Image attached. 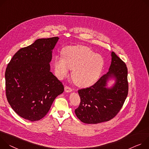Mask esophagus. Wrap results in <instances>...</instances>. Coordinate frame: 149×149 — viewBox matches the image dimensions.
Segmentation results:
<instances>
[{
  "label": "esophagus",
  "instance_id": "34e87169",
  "mask_svg": "<svg viewBox=\"0 0 149 149\" xmlns=\"http://www.w3.org/2000/svg\"><path fill=\"white\" fill-rule=\"evenodd\" d=\"M64 90L66 92H70L72 91V89L71 88H70L69 86H65L64 87Z\"/></svg>",
  "mask_w": 149,
  "mask_h": 149
}]
</instances>
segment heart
Masks as SVG:
<instances>
[{"label": "heart", "instance_id": "obj_1", "mask_svg": "<svg viewBox=\"0 0 149 149\" xmlns=\"http://www.w3.org/2000/svg\"><path fill=\"white\" fill-rule=\"evenodd\" d=\"M62 57L56 58L54 62L57 76L62 79L67 76L72 69L73 80L81 87L93 84L100 76L104 64L103 57L94 54L86 46L65 48L62 52Z\"/></svg>", "mask_w": 149, "mask_h": 149}]
</instances>
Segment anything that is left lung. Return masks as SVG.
Wrapping results in <instances>:
<instances>
[{
    "instance_id": "left-lung-1",
    "label": "left lung",
    "mask_w": 149,
    "mask_h": 149,
    "mask_svg": "<svg viewBox=\"0 0 149 149\" xmlns=\"http://www.w3.org/2000/svg\"><path fill=\"white\" fill-rule=\"evenodd\" d=\"M111 56L108 72L91 86L78 91L80 102L74 111L84 123L97 124L112 120L126 100L128 92L127 65L114 52ZM110 77L115 78L116 82L111 88H107L106 82Z\"/></svg>"
}]
</instances>
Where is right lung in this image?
Here are the masks:
<instances>
[{"mask_svg":"<svg viewBox=\"0 0 149 149\" xmlns=\"http://www.w3.org/2000/svg\"><path fill=\"white\" fill-rule=\"evenodd\" d=\"M58 37L37 40L21 48L5 72L6 95L13 111L31 121L42 119L64 86L50 71L49 63Z\"/></svg>","mask_w":149,"mask_h":149,"instance_id":"obj_1","label":"right lung"}]
</instances>
